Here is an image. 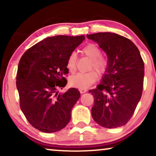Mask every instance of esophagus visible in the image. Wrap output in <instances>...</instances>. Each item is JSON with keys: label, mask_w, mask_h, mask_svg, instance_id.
Returning a JSON list of instances; mask_svg holds the SVG:
<instances>
[{"label": "esophagus", "mask_w": 156, "mask_h": 156, "mask_svg": "<svg viewBox=\"0 0 156 156\" xmlns=\"http://www.w3.org/2000/svg\"><path fill=\"white\" fill-rule=\"evenodd\" d=\"M80 91L81 94H83V93H85L87 91V89H80Z\"/></svg>", "instance_id": "1"}]
</instances>
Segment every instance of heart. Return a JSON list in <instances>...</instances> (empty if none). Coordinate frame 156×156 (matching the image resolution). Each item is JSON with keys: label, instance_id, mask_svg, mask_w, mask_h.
<instances>
[{"label": "heart", "instance_id": "obj_1", "mask_svg": "<svg viewBox=\"0 0 156 156\" xmlns=\"http://www.w3.org/2000/svg\"><path fill=\"white\" fill-rule=\"evenodd\" d=\"M82 52L85 56L91 60L90 68H94L99 74L105 73L108 67V60L106 57L101 56V52L99 47L94 44H88L84 47ZM77 57L75 52H72L68 57L67 67L69 71L74 73L76 69ZM98 75L94 70L87 73H78L72 76L69 80L71 86L75 88L86 89L90 87L97 80Z\"/></svg>", "mask_w": 156, "mask_h": 156}]
</instances>
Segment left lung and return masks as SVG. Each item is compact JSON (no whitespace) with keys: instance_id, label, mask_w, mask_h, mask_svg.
<instances>
[{"instance_id":"8db88e82","label":"left lung","mask_w":156,"mask_h":156,"mask_svg":"<svg viewBox=\"0 0 156 156\" xmlns=\"http://www.w3.org/2000/svg\"><path fill=\"white\" fill-rule=\"evenodd\" d=\"M97 42L108 57V67L94 97L91 115L96 122L108 129L126 124L133 116L144 88V63L131 40L112 33L87 35Z\"/></svg>"}]
</instances>
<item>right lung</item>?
<instances>
[{
  "label": "right lung",
  "instance_id": "1",
  "mask_svg": "<svg viewBox=\"0 0 156 156\" xmlns=\"http://www.w3.org/2000/svg\"><path fill=\"white\" fill-rule=\"evenodd\" d=\"M85 39L84 35L49 37L29 48L20 59L16 86L20 106L34 128L44 133L60 131L69 122L80 97L77 89L58 94L67 84L68 57Z\"/></svg>",
  "mask_w": 156,
  "mask_h": 156
}]
</instances>
